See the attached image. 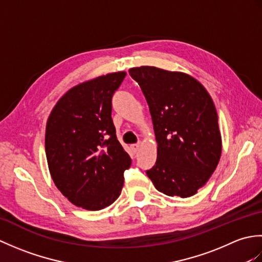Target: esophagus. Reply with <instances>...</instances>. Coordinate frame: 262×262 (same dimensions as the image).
Wrapping results in <instances>:
<instances>
[{"label":"esophagus","mask_w":262,"mask_h":262,"mask_svg":"<svg viewBox=\"0 0 262 262\" xmlns=\"http://www.w3.org/2000/svg\"><path fill=\"white\" fill-rule=\"evenodd\" d=\"M140 147H141V143H137V144H132L130 145V148L133 149V152L134 153H136L138 149H140Z\"/></svg>","instance_id":"1"}]
</instances>
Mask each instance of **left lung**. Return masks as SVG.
<instances>
[{
    "label": "left lung",
    "instance_id": "1",
    "mask_svg": "<svg viewBox=\"0 0 262 262\" xmlns=\"http://www.w3.org/2000/svg\"><path fill=\"white\" fill-rule=\"evenodd\" d=\"M149 107L158 142L146 174L166 196H193L220 162L222 136L213 99L191 75L155 66L129 70Z\"/></svg>",
    "mask_w": 262,
    "mask_h": 262
}]
</instances>
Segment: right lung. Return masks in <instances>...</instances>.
Returning a JSON list of instances; mask_svg holds the SVG:
<instances>
[{"instance_id":"1","label":"right lung","mask_w":262,"mask_h":262,"mask_svg":"<svg viewBox=\"0 0 262 262\" xmlns=\"http://www.w3.org/2000/svg\"><path fill=\"white\" fill-rule=\"evenodd\" d=\"M126 72L79 83L48 117L45 149L49 173L70 202L88 210L108 207L120 196L132 160L117 140L111 98Z\"/></svg>"}]
</instances>
